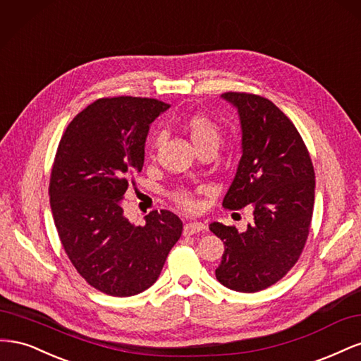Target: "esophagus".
<instances>
[{
    "label": "esophagus",
    "mask_w": 361,
    "mask_h": 361,
    "mask_svg": "<svg viewBox=\"0 0 361 361\" xmlns=\"http://www.w3.org/2000/svg\"><path fill=\"white\" fill-rule=\"evenodd\" d=\"M204 224L203 223H199V221H191V223H187L183 227V235L185 236H190V235H194V233H199V232H203L204 231Z\"/></svg>",
    "instance_id": "esophagus-1"
}]
</instances>
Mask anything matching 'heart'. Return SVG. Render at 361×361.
I'll list each match as a JSON object with an SVG mask.
<instances>
[{
    "label": "heart",
    "instance_id": "obj_1",
    "mask_svg": "<svg viewBox=\"0 0 361 361\" xmlns=\"http://www.w3.org/2000/svg\"><path fill=\"white\" fill-rule=\"evenodd\" d=\"M185 129H187L188 137L195 150H199L204 146H218V143H220V130H218V126L206 116H192L187 120V123H185ZM158 143L159 138H155L152 141V150L158 146ZM174 200L183 207L194 206V200L187 191H179L174 194Z\"/></svg>",
    "mask_w": 361,
    "mask_h": 361
}]
</instances>
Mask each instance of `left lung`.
<instances>
[{
	"label": "left lung",
	"instance_id": "1",
	"mask_svg": "<svg viewBox=\"0 0 361 361\" xmlns=\"http://www.w3.org/2000/svg\"><path fill=\"white\" fill-rule=\"evenodd\" d=\"M236 108L241 149L223 206L253 207L247 231L211 223L224 244L216 280L236 292L274 285L297 264L309 235L314 203L313 164L297 128L280 108L257 94H221Z\"/></svg>",
	"mask_w": 361,
	"mask_h": 361
}]
</instances>
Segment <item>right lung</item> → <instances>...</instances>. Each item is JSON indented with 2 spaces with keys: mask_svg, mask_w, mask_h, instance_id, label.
Masks as SVG:
<instances>
[{
  "mask_svg": "<svg viewBox=\"0 0 361 361\" xmlns=\"http://www.w3.org/2000/svg\"><path fill=\"white\" fill-rule=\"evenodd\" d=\"M170 105L118 96L90 104L64 130L51 173V211L72 265L90 286L133 297L161 274L182 221L170 211L135 226L122 200L145 164L150 123Z\"/></svg>",
  "mask_w": 361,
  "mask_h": 361,
  "instance_id": "right-lung-1",
  "label": "right lung"
}]
</instances>
